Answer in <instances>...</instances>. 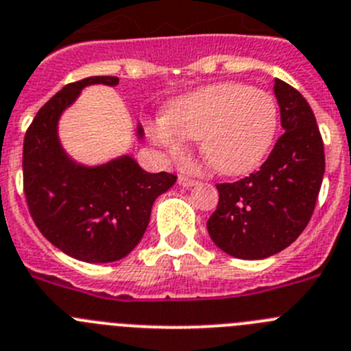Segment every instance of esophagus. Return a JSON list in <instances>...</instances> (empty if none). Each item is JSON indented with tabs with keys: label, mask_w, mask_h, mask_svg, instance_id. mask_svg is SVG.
Here are the masks:
<instances>
[{
	"label": "esophagus",
	"mask_w": 351,
	"mask_h": 351,
	"mask_svg": "<svg viewBox=\"0 0 351 351\" xmlns=\"http://www.w3.org/2000/svg\"><path fill=\"white\" fill-rule=\"evenodd\" d=\"M178 183L182 185V187H194V185H197V180H192V178H189V176H185V175H180L178 176Z\"/></svg>",
	"instance_id": "obj_1"
}]
</instances>
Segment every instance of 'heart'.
Masks as SVG:
<instances>
[{
	"instance_id": "heart-1",
	"label": "heart",
	"mask_w": 351,
	"mask_h": 351,
	"mask_svg": "<svg viewBox=\"0 0 351 351\" xmlns=\"http://www.w3.org/2000/svg\"><path fill=\"white\" fill-rule=\"evenodd\" d=\"M278 129L273 96L241 84H217L173 101L166 119H157L150 136L175 159L185 140L199 141L210 168L222 175H245L264 160Z\"/></svg>"
}]
</instances>
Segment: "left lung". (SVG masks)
Instances as JSON below:
<instances>
[{"instance_id":"1","label":"left lung","mask_w":351,"mask_h":351,"mask_svg":"<svg viewBox=\"0 0 351 351\" xmlns=\"http://www.w3.org/2000/svg\"><path fill=\"white\" fill-rule=\"evenodd\" d=\"M283 134L250 176L219 183V204L206 222L220 250L258 261L282 252L308 226L325 171L324 141L308 101L274 80Z\"/></svg>"}]
</instances>
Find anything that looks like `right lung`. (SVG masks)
<instances>
[{
  "label": "right lung",
  "mask_w": 351,
  "mask_h": 351,
  "mask_svg": "<svg viewBox=\"0 0 351 351\" xmlns=\"http://www.w3.org/2000/svg\"><path fill=\"white\" fill-rule=\"evenodd\" d=\"M117 85V77H89L64 85L27 128L22 175L29 213L43 236L69 257L113 262L125 257L147 230L152 204L171 189V173H147L131 156L101 166H82L62 150L61 113L87 85ZM138 136L143 129L138 125Z\"/></svg>",
  "instance_id": "add662e5"
}]
</instances>
